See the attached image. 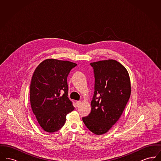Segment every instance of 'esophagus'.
<instances>
[{
    "label": "esophagus",
    "instance_id": "1",
    "mask_svg": "<svg viewBox=\"0 0 161 161\" xmlns=\"http://www.w3.org/2000/svg\"><path fill=\"white\" fill-rule=\"evenodd\" d=\"M81 101H76V104H77V107H79L80 106V104H81Z\"/></svg>",
    "mask_w": 161,
    "mask_h": 161
}]
</instances>
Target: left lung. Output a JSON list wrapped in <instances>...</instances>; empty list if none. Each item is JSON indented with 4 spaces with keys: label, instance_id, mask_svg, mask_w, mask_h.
I'll use <instances>...</instances> for the list:
<instances>
[{
    "label": "left lung",
    "instance_id": "8db88e82",
    "mask_svg": "<svg viewBox=\"0 0 161 161\" xmlns=\"http://www.w3.org/2000/svg\"><path fill=\"white\" fill-rule=\"evenodd\" d=\"M95 77L91 112L83 121L92 133H107L122 115L129 100L131 84L129 73L115 60L91 63Z\"/></svg>",
    "mask_w": 161,
    "mask_h": 161
}]
</instances>
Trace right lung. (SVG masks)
<instances>
[{
	"mask_svg": "<svg viewBox=\"0 0 161 161\" xmlns=\"http://www.w3.org/2000/svg\"><path fill=\"white\" fill-rule=\"evenodd\" d=\"M77 65L70 61L46 59L33 74L30 85L31 108L39 125L47 132L60 130L67 114L75 108L68 97L67 77Z\"/></svg>",
	"mask_w": 161,
	"mask_h": 161,
	"instance_id": "obj_1",
	"label": "right lung"
}]
</instances>
